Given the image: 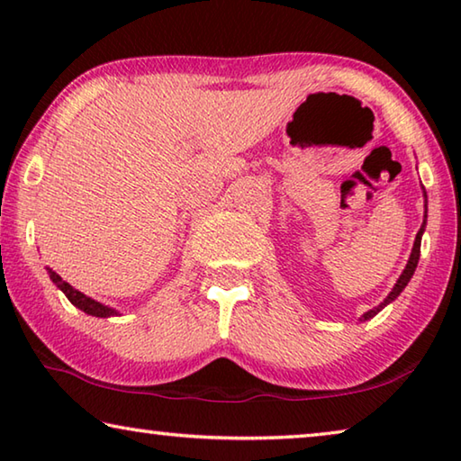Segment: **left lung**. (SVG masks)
<instances>
[{
	"label": "left lung",
	"instance_id": "8db88e82",
	"mask_svg": "<svg viewBox=\"0 0 461 461\" xmlns=\"http://www.w3.org/2000/svg\"><path fill=\"white\" fill-rule=\"evenodd\" d=\"M425 203H427V194H425ZM425 225H427V205H425V221H423V225H420V230H419V233H417V238H415V246H412L411 258H409V262H407V267H404L402 275L399 276V280H396L394 288H393V291H390V294L386 296V299L382 301L378 307H374V309H370V311H368V313H364V315H362V321H368V319H372L374 315H376L378 311L384 309V307L388 305V303H393V301L396 299V296H399V294L404 291V286L409 285V280L412 278V275H415V268H417V264H419V256H420V236H423Z\"/></svg>",
	"mask_w": 461,
	"mask_h": 461
}]
</instances>
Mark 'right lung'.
<instances>
[{
	"mask_svg": "<svg viewBox=\"0 0 461 461\" xmlns=\"http://www.w3.org/2000/svg\"><path fill=\"white\" fill-rule=\"evenodd\" d=\"M46 270H49L52 283L67 294V299L71 301L77 309H81V311H85V313L93 315V317H113V315H118V311H115V309L107 307V305H101V303H97L95 299H91V296L83 294L81 291H77V288H73L71 285L65 283V280H62L52 268H46Z\"/></svg>",
	"mask_w": 461,
	"mask_h": 461,
	"instance_id": "add662e5",
	"label": "right lung"
}]
</instances>
